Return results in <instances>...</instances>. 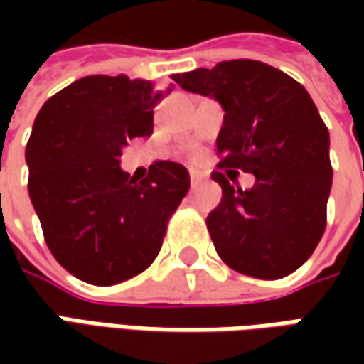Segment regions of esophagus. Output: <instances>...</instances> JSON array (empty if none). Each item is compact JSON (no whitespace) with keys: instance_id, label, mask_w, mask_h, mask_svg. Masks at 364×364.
I'll return each instance as SVG.
<instances>
[{"instance_id":"1","label":"esophagus","mask_w":364,"mask_h":364,"mask_svg":"<svg viewBox=\"0 0 364 364\" xmlns=\"http://www.w3.org/2000/svg\"><path fill=\"white\" fill-rule=\"evenodd\" d=\"M198 184H200V178H198V176H190V186H192V188H196V186H198Z\"/></svg>"}]
</instances>
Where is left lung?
<instances>
[{
    "instance_id": "8db88e82",
    "label": "left lung",
    "mask_w": 364,
    "mask_h": 364,
    "mask_svg": "<svg viewBox=\"0 0 364 364\" xmlns=\"http://www.w3.org/2000/svg\"><path fill=\"white\" fill-rule=\"evenodd\" d=\"M172 78L225 109L218 168L255 176L253 188L235 190L213 174L223 198L206 227L218 257L259 279L294 273L324 235L332 186L328 127L312 97L286 73L247 58Z\"/></svg>"
}]
</instances>
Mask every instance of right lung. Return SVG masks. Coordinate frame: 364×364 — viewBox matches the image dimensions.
<instances>
[{
	"label": "right lung",
	"instance_id": "obj_1",
	"mask_svg": "<svg viewBox=\"0 0 364 364\" xmlns=\"http://www.w3.org/2000/svg\"><path fill=\"white\" fill-rule=\"evenodd\" d=\"M172 89L125 75H92L52 95L26 146L28 192L50 253L75 277L113 286L146 272L190 188L188 170L154 161L146 180L119 168L121 149L154 132Z\"/></svg>",
	"mask_w": 364,
	"mask_h": 364
}]
</instances>
